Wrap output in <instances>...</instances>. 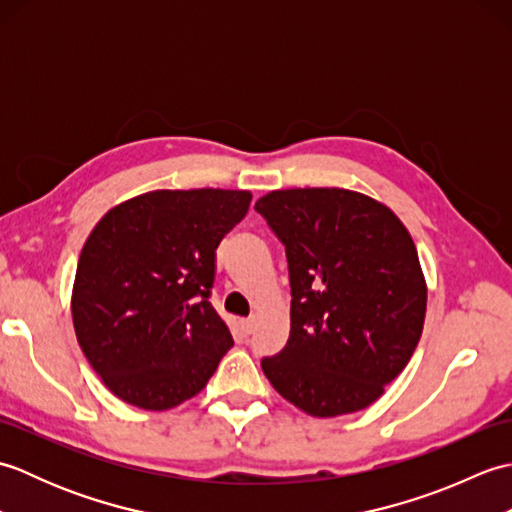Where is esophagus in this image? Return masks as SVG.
Here are the masks:
<instances>
[{
    "label": "esophagus",
    "mask_w": 512,
    "mask_h": 512,
    "mask_svg": "<svg viewBox=\"0 0 512 512\" xmlns=\"http://www.w3.org/2000/svg\"><path fill=\"white\" fill-rule=\"evenodd\" d=\"M255 325H257V323H255V319H253V317H250V319H244V321H242V332H244L246 336H248V334H253Z\"/></svg>",
    "instance_id": "obj_1"
}]
</instances>
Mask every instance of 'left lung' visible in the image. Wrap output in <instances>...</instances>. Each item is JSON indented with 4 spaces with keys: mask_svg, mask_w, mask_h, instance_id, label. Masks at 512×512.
<instances>
[{
    "mask_svg": "<svg viewBox=\"0 0 512 512\" xmlns=\"http://www.w3.org/2000/svg\"><path fill=\"white\" fill-rule=\"evenodd\" d=\"M286 246L290 336L262 369L281 396L334 418L383 396L416 350L427 284L409 231L347 189H286L255 202Z\"/></svg>",
    "mask_w": 512,
    "mask_h": 512,
    "instance_id": "1",
    "label": "left lung"
}]
</instances>
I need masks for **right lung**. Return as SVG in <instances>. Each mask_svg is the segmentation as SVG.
<instances>
[{"mask_svg":"<svg viewBox=\"0 0 512 512\" xmlns=\"http://www.w3.org/2000/svg\"><path fill=\"white\" fill-rule=\"evenodd\" d=\"M248 191H151L107 211L76 266V341L105 387L165 411L204 389L233 336L211 306L215 250Z\"/></svg>","mask_w":512,"mask_h":512,"instance_id":"add662e5","label":"right lung"}]
</instances>
